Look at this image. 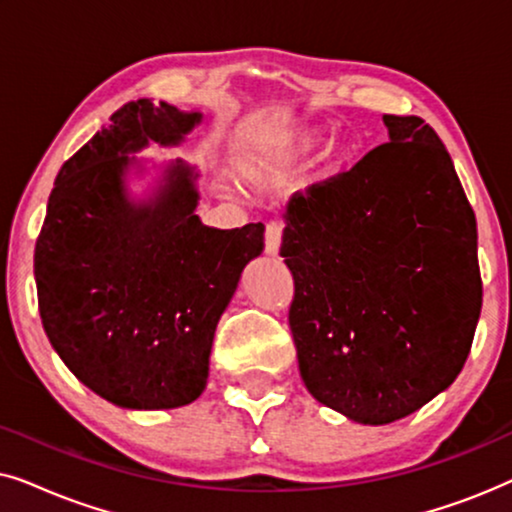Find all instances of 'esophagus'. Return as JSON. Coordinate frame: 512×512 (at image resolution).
Here are the masks:
<instances>
[{
    "label": "esophagus",
    "instance_id": "obj_1",
    "mask_svg": "<svg viewBox=\"0 0 512 512\" xmlns=\"http://www.w3.org/2000/svg\"><path fill=\"white\" fill-rule=\"evenodd\" d=\"M279 244H282V226L279 223H268L265 226V251L275 256L279 251Z\"/></svg>",
    "mask_w": 512,
    "mask_h": 512
}]
</instances>
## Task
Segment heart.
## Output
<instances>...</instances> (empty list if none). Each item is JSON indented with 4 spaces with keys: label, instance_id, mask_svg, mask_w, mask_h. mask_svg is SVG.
<instances>
[{
    "label": "heart",
    "instance_id": "obj_1",
    "mask_svg": "<svg viewBox=\"0 0 512 512\" xmlns=\"http://www.w3.org/2000/svg\"><path fill=\"white\" fill-rule=\"evenodd\" d=\"M319 142H321V135L317 130L300 128L296 132H291V135H286L275 149H270L268 153H263V156L249 160V163L244 165V174L254 181L275 177L277 172L300 163L307 153L317 149ZM349 158H352V146L345 142L331 144L319 160V174L321 177H331V174L340 170V167L347 165Z\"/></svg>",
    "mask_w": 512,
    "mask_h": 512
}]
</instances>
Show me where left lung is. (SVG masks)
Masks as SVG:
<instances>
[{
  "label": "left lung",
  "mask_w": 512,
  "mask_h": 512,
  "mask_svg": "<svg viewBox=\"0 0 512 512\" xmlns=\"http://www.w3.org/2000/svg\"><path fill=\"white\" fill-rule=\"evenodd\" d=\"M384 125L387 144L293 195L279 249L307 391L375 426L457 380L482 307L478 228L450 153L419 116Z\"/></svg>",
  "instance_id": "left-lung-1"
}]
</instances>
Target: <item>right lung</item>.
<instances>
[{
  "instance_id": "obj_1",
  "label": "right lung",
  "mask_w": 512,
  "mask_h": 512,
  "mask_svg": "<svg viewBox=\"0 0 512 512\" xmlns=\"http://www.w3.org/2000/svg\"><path fill=\"white\" fill-rule=\"evenodd\" d=\"M200 111L137 100L62 165L34 247L39 314L65 366L109 403L170 410L205 391L214 331L263 223L202 226L195 179L167 165L153 198L135 202L125 172L149 142L177 146Z\"/></svg>"
}]
</instances>
